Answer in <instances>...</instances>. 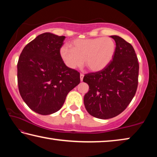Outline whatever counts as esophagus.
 <instances>
[{
	"label": "esophagus",
	"instance_id": "34e87169",
	"mask_svg": "<svg viewBox=\"0 0 157 157\" xmlns=\"http://www.w3.org/2000/svg\"><path fill=\"white\" fill-rule=\"evenodd\" d=\"M84 75H83V74H80V81L81 82H82V80H83V78H84Z\"/></svg>",
	"mask_w": 157,
	"mask_h": 157
}]
</instances>
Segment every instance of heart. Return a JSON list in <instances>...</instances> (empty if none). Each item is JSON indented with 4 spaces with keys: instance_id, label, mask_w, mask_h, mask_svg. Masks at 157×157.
Wrapping results in <instances>:
<instances>
[{
    "instance_id": "1",
    "label": "heart",
    "mask_w": 157,
    "mask_h": 157,
    "mask_svg": "<svg viewBox=\"0 0 157 157\" xmlns=\"http://www.w3.org/2000/svg\"><path fill=\"white\" fill-rule=\"evenodd\" d=\"M71 48L62 47L60 56L68 68L82 67L84 61L87 68L99 72L109 64L116 52V44L110 37L77 39L69 44Z\"/></svg>"
}]
</instances>
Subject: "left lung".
<instances>
[{"instance_id":"obj_1","label":"left lung","mask_w":157,"mask_h":157,"mask_svg":"<svg viewBox=\"0 0 157 157\" xmlns=\"http://www.w3.org/2000/svg\"><path fill=\"white\" fill-rule=\"evenodd\" d=\"M116 42L113 60L104 70L85 75L83 82L89 90L84 104L88 113L100 119L118 116L125 109L136 94L139 65L131 44L119 36Z\"/></svg>"}]
</instances>
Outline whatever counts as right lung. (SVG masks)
<instances>
[{"instance_id": "1", "label": "right lung", "mask_w": 157, "mask_h": 157, "mask_svg": "<svg viewBox=\"0 0 157 157\" xmlns=\"http://www.w3.org/2000/svg\"><path fill=\"white\" fill-rule=\"evenodd\" d=\"M66 37L39 34L25 46L17 63L18 86L29 107L41 115L59 111L66 95L80 82L79 73L68 68L60 56Z\"/></svg>"}]
</instances>
